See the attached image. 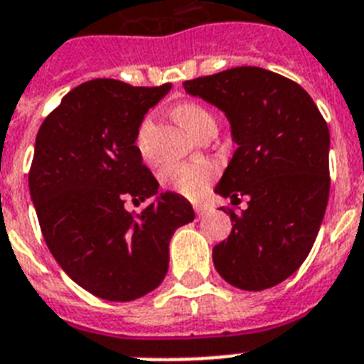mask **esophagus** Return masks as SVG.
Masks as SVG:
<instances>
[{"mask_svg": "<svg viewBox=\"0 0 364 364\" xmlns=\"http://www.w3.org/2000/svg\"><path fill=\"white\" fill-rule=\"evenodd\" d=\"M208 211H210V208H208V205H202V204L194 205V213H196L198 217H204Z\"/></svg>", "mask_w": 364, "mask_h": 364, "instance_id": "obj_1", "label": "esophagus"}]
</instances>
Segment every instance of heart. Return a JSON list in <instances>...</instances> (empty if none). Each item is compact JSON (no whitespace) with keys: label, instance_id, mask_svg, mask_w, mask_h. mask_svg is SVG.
<instances>
[{"label":"heart","instance_id":"obj_1","mask_svg":"<svg viewBox=\"0 0 364 364\" xmlns=\"http://www.w3.org/2000/svg\"><path fill=\"white\" fill-rule=\"evenodd\" d=\"M173 113H176L177 121L181 122L187 128L188 134H193V136H196L200 130H204L205 126L215 124V119L210 111L200 104H193V102L179 104L173 109ZM151 126H153V121H151V117H147L137 132V147L143 154H147V139L149 134H151ZM213 173H215L213 168L205 162H187V164L168 166L162 171V181H164L166 187L187 196V198H198L208 188Z\"/></svg>","mask_w":364,"mask_h":364}]
</instances>
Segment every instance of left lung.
Wrapping results in <instances>:
<instances>
[{"instance_id":"1","label":"left lung","mask_w":364,"mask_h":364,"mask_svg":"<svg viewBox=\"0 0 364 364\" xmlns=\"http://www.w3.org/2000/svg\"><path fill=\"white\" fill-rule=\"evenodd\" d=\"M183 87L227 115L238 145L215 193L232 204L249 200L242 213L228 210L232 232L213 247L215 270L243 291L274 287L304 262L327 210V122L304 88L262 68H232Z\"/></svg>"}]
</instances>
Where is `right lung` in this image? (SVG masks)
I'll list each match as a JSON object with an SVG mask.
<instances>
[{
  "label": "right lung",
  "mask_w": 364,
  "mask_h": 364,
  "mask_svg": "<svg viewBox=\"0 0 364 364\" xmlns=\"http://www.w3.org/2000/svg\"><path fill=\"white\" fill-rule=\"evenodd\" d=\"M170 88L82 82L37 132L28 183L43 238L62 270L100 299L128 302L159 287L171 236L194 221L181 194H159L136 145L143 117ZM153 196L139 214L124 210L128 198Z\"/></svg>",
  "instance_id": "1"
}]
</instances>
